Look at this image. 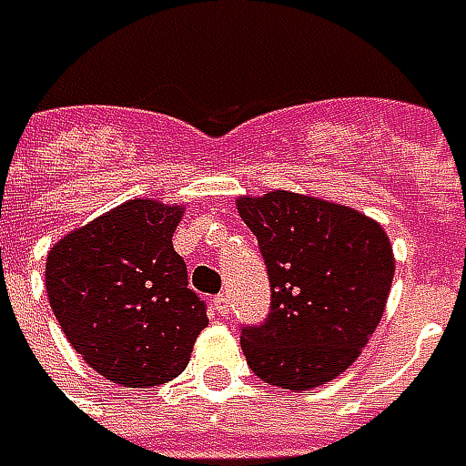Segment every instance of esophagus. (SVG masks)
Segmentation results:
<instances>
[{
  "label": "esophagus",
  "mask_w": 466,
  "mask_h": 466,
  "mask_svg": "<svg viewBox=\"0 0 466 466\" xmlns=\"http://www.w3.org/2000/svg\"><path fill=\"white\" fill-rule=\"evenodd\" d=\"M212 306H215V311L220 313V316H225V313H228V296H225V293L215 296L212 298Z\"/></svg>",
  "instance_id": "34e87169"
}]
</instances>
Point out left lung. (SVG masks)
Returning a JSON list of instances; mask_svg holds the SVG:
<instances>
[{
  "mask_svg": "<svg viewBox=\"0 0 466 466\" xmlns=\"http://www.w3.org/2000/svg\"><path fill=\"white\" fill-rule=\"evenodd\" d=\"M257 236L272 306L243 327L241 348L261 381L306 391L348 370L379 327L394 279L384 228L345 205L296 191L238 197Z\"/></svg>",
  "mask_w": 466,
  "mask_h": 466,
  "instance_id": "1",
  "label": "left lung"
}]
</instances>
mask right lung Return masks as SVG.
<instances>
[{"label":"right lung","instance_id":"right-lung-1","mask_svg":"<svg viewBox=\"0 0 466 466\" xmlns=\"http://www.w3.org/2000/svg\"><path fill=\"white\" fill-rule=\"evenodd\" d=\"M181 218V205L129 199L48 251L51 311L82 360L114 384L176 379L209 321L173 251Z\"/></svg>","mask_w":466,"mask_h":466}]
</instances>
